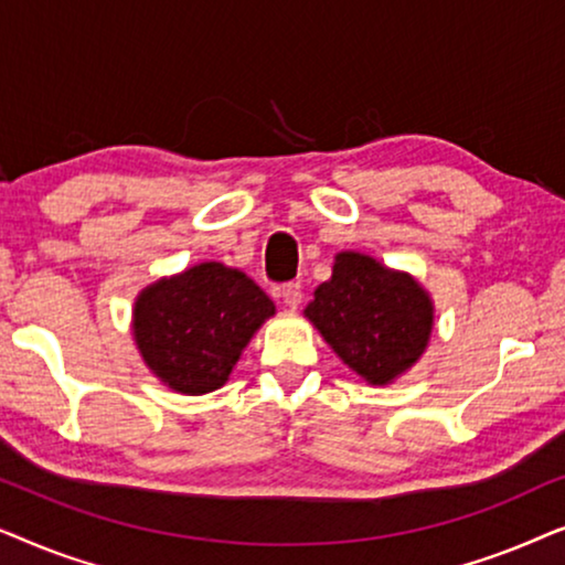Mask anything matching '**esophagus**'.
I'll return each mask as SVG.
<instances>
[{
  "label": "esophagus",
  "mask_w": 565,
  "mask_h": 565,
  "mask_svg": "<svg viewBox=\"0 0 565 565\" xmlns=\"http://www.w3.org/2000/svg\"><path fill=\"white\" fill-rule=\"evenodd\" d=\"M280 298H282L285 306L298 308V306H300V298H303V288H300L298 280L282 282V285H280Z\"/></svg>",
  "instance_id": "34e87169"
}]
</instances>
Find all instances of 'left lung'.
<instances>
[{
    "label": "left lung",
    "instance_id": "1",
    "mask_svg": "<svg viewBox=\"0 0 565 565\" xmlns=\"http://www.w3.org/2000/svg\"><path fill=\"white\" fill-rule=\"evenodd\" d=\"M306 316L373 385H385L422 358L435 319L414 277L354 252L337 254L334 275L313 290Z\"/></svg>",
    "mask_w": 565,
    "mask_h": 565
}]
</instances>
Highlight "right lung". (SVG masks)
Segmentation results:
<instances>
[{
	"label": "right lung",
	"instance_id": "obj_1",
	"mask_svg": "<svg viewBox=\"0 0 565 565\" xmlns=\"http://www.w3.org/2000/svg\"><path fill=\"white\" fill-rule=\"evenodd\" d=\"M273 313V300L244 273L203 262L141 292L134 334L146 365L169 388L200 396L228 381L254 331Z\"/></svg>",
	"mask_w": 565,
	"mask_h": 565
}]
</instances>
